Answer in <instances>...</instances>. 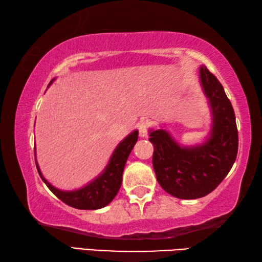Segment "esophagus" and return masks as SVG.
<instances>
[{
    "label": "esophagus",
    "mask_w": 262,
    "mask_h": 262,
    "mask_svg": "<svg viewBox=\"0 0 262 262\" xmlns=\"http://www.w3.org/2000/svg\"><path fill=\"white\" fill-rule=\"evenodd\" d=\"M149 127H150V123L147 120L141 121L139 123V126H137V129H139V134H140L141 137H148Z\"/></svg>",
    "instance_id": "obj_1"
}]
</instances>
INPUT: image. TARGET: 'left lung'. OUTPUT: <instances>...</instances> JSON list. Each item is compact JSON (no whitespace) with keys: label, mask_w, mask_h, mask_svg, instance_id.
<instances>
[{"label":"left lung","mask_w":262,"mask_h":262,"mask_svg":"<svg viewBox=\"0 0 262 262\" xmlns=\"http://www.w3.org/2000/svg\"><path fill=\"white\" fill-rule=\"evenodd\" d=\"M203 92L212 113L211 134L196 147H180L164 129L150 132L158 184L172 196L192 200L212 192L231 170L238 152V130L231 101L219 79L200 67Z\"/></svg>","instance_id":"left-lung-1"}]
</instances>
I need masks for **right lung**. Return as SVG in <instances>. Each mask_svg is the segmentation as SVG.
<instances>
[{"label":"right lung","mask_w":262,"mask_h":262,"mask_svg":"<svg viewBox=\"0 0 262 262\" xmlns=\"http://www.w3.org/2000/svg\"><path fill=\"white\" fill-rule=\"evenodd\" d=\"M137 139H139V132L134 130L121 143H119L117 149L112 154V157H111L105 171L98 178L86 185L85 187L72 190V192H63V190L53 187L42 177L37 162H35V165H37L38 173L43 183L51 189V192L55 194L66 205L76 208V209H100V208L107 206L120 189L123 168H125L127 158L134 148Z\"/></svg>","instance_id":"obj_1"}]
</instances>
